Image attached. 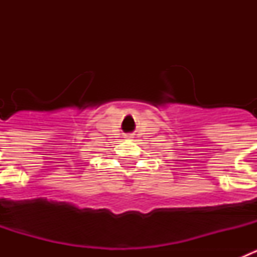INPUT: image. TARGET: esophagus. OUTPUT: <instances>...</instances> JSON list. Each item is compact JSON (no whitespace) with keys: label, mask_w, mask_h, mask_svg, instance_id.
I'll return each instance as SVG.
<instances>
[{"label":"esophagus","mask_w":257,"mask_h":257,"mask_svg":"<svg viewBox=\"0 0 257 257\" xmlns=\"http://www.w3.org/2000/svg\"><path fill=\"white\" fill-rule=\"evenodd\" d=\"M126 139H131V136L130 135H126Z\"/></svg>","instance_id":"1"}]
</instances>
